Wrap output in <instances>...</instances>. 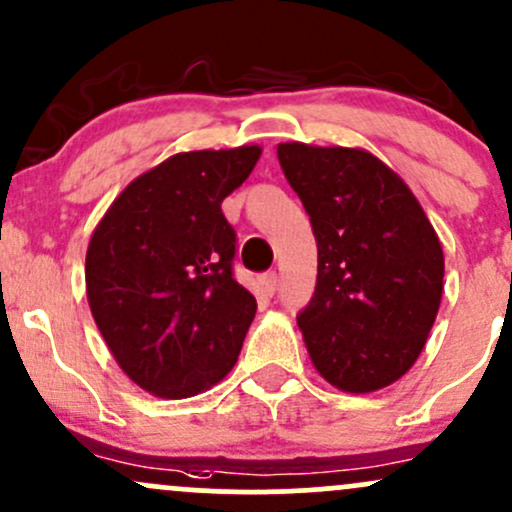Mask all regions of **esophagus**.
<instances>
[{
    "instance_id": "34e87169",
    "label": "esophagus",
    "mask_w": 512,
    "mask_h": 512,
    "mask_svg": "<svg viewBox=\"0 0 512 512\" xmlns=\"http://www.w3.org/2000/svg\"><path fill=\"white\" fill-rule=\"evenodd\" d=\"M277 282H279L277 272H265L260 277V286H262V291H265L267 296H272L274 291H277Z\"/></svg>"
}]
</instances>
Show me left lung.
Returning <instances> with one entry per match:
<instances>
[{
  "mask_svg": "<svg viewBox=\"0 0 512 512\" xmlns=\"http://www.w3.org/2000/svg\"><path fill=\"white\" fill-rule=\"evenodd\" d=\"M277 155L318 243L316 291L296 318L313 367L340 391L384 389L435 323L440 238L408 184L367 150L279 143Z\"/></svg>",
  "mask_w": 512,
  "mask_h": 512,
  "instance_id": "8db88e82",
  "label": "left lung"
}]
</instances>
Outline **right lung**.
I'll use <instances>...</instances> for the list:
<instances>
[{"instance_id": "right-lung-1", "label": "right lung", "mask_w": 512, "mask_h": 512, "mask_svg": "<svg viewBox=\"0 0 512 512\" xmlns=\"http://www.w3.org/2000/svg\"><path fill=\"white\" fill-rule=\"evenodd\" d=\"M260 145L177 153L133 179L94 228L87 299L101 338L140 389L189 398L238 362L257 301L233 277L223 199Z\"/></svg>"}]
</instances>
